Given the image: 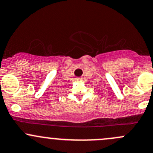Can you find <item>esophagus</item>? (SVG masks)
Returning <instances> with one entry per match:
<instances>
[{"instance_id": "obj_1", "label": "esophagus", "mask_w": 153, "mask_h": 153, "mask_svg": "<svg viewBox=\"0 0 153 153\" xmlns=\"http://www.w3.org/2000/svg\"><path fill=\"white\" fill-rule=\"evenodd\" d=\"M78 79V80H80V79H80V78H79V79Z\"/></svg>"}]
</instances>
